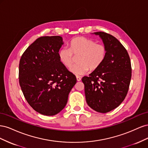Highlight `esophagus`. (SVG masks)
<instances>
[{"instance_id": "1", "label": "esophagus", "mask_w": 148, "mask_h": 148, "mask_svg": "<svg viewBox=\"0 0 148 148\" xmlns=\"http://www.w3.org/2000/svg\"><path fill=\"white\" fill-rule=\"evenodd\" d=\"M81 79H82V78H80L79 77H78V76H77V80L78 82H79V81H81Z\"/></svg>"}]
</instances>
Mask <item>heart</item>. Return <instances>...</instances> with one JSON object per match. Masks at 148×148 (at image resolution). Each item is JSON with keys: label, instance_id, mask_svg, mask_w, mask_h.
I'll list each match as a JSON object with an SVG mask.
<instances>
[{"label": "heart", "instance_id": "b5f03b06", "mask_svg": "<svg viewBox=\"0 0 148 148\" xmlns=\"http://www.w3.org/2000/svg\"><path fill=\"white\" fill-rule=\"evenodd\" d=\"M106 55L104 45L97 44L94 40L85 37L73 39L70 42V48L62 47L59 52L60 62L67 68L72 65L74 56H79L77 60L78 64L70 69L71 72L76 75L86 73L89 69H97L104 61Z\"/></svg>", "mask_w": 148, "mask_h": 148}]
</instances>
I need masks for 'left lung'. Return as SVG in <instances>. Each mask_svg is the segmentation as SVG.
Returning a JSON list of instances; mask_svg holds the SVG:
<instances>
[{"mask_svg": "<svg viewBox=\"0 0 148 148\" xmlns=\"http://www.w3.org/2000/svg\"><path fill=\"white\" fill-rule=\"evenodd\" d=\"M99 36L106 48V55L101 65L84 77V93L88 105L100 113H107L120 105L128 91L132 77L128 53L119 40L104 32Z\"/></svg>", "mask_w": 148, "mask_h": 148, "instance_id": "1", "label": "left lung"}]
</instances>
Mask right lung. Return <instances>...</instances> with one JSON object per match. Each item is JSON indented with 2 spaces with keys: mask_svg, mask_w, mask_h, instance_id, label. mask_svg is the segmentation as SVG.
Wrapping results in <instances>:
<instances>
[{
  "mask_svg": "<svg viewBox=\"0 0 148 148\" xmlns=\"http://www.w3.org/2000/svg\"><path fill=\"white\" fill-rule=\"evenodd\" d=\"M59 36L37 39L22 55L19 82L28 104L38 113L52 116L64 109L76 77L59 59L63 45Z\"/></svg>",
  "mask_w": 148,
  "mask_h": 148,
  "instance_id": "1",
  "label": "right lung"
}]
</instances>
